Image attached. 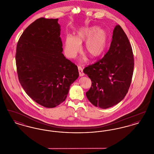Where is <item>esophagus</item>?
Wrapping results in <instances>:
<instances>
[{
	"label": "esophagus",
	"instance_id": "obj_1",
	"mask_svg": "<svg viewBox=\"0 0 154 154\" xmlns=\"http://www.w3.org/2000/svg\"><path fill=\"white\" fill-rule=\"evenodd\" d=\"M78 70H79V75L80 76H83L84 75V73L82 71V69L81 66H78Z\"/></svg>",
	"mask_w": 154,
	"mask_h": 154
}]
</instances>
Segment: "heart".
Listing matches in <instances>:
<instances>
[{
  "instance_id": "obj_1",
  "label": "heart",
  "mask_w": 154,
  "mask_h": 154,
  "mask_svg": "<svg viewBox=\"0 0 154 154\" xmlns=\"http://www.w3.org/2000/svg\"><path fill=\"white\" fill-rule=\"evenodd\" d=\"M84 50L91 58L100 56L107 43V34L104 30L95 26L82 27L77 30L75 36L68 35L64 42V52L69 58L73 59L81 50V44L85 42Z\"/></svg>"
}]
</instances>
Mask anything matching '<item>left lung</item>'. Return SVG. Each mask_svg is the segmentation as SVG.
Listing matches in <instances>:
<instances>
[{"label":"left lung","instance_id":"obj_1","mask_svg":"<svg viewBox=\"0 0 154 154\" xmlns=\"http://www.w3.org/2000/svg\"><path fill=\"white\" fill-rule=\"evenodd\" d=\"M133 69L132 46L124 30L117 25L109 51L102 58L83 70L92 81L86 92L89 101L103 109L120 102L130 87Z\"/></svg>","mask_w":154,"mask_h":154}]
</instances>
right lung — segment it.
<instances>
[{
  "label": "right lung",
  "mask_w": 154,
  "mask_h": 154,
  "mask_svg": "<svg viewBox=\"0 0 154 154\" xmlns=\"http://www.w3.org/2000/svg\"><path fill=\"white\" fill-rule=\"evenodd\" d=\"M58 19L40 18L25 29L17 45L18 80L34 101L53 108L66 99L78 67L65 58Z\"/></svg>",
  "instance_id": "add662e5"
}]
</instances>
